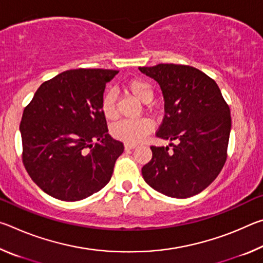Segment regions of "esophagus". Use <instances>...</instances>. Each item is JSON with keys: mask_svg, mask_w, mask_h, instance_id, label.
Instances as JSON below:
<instances>
[{"mask_svg": "<svg viewBox=\"0 0 263 263\" xmlns=\"http://www.w3.org/2000/svg\"><path fill=\"white\" fill-rule=\"evenodd\" d=\"M136 147H137L136 144H124V148H125L126 151L133 149V148H136Z\"/></svg>", "mask_w": 263, "mask_h": 263, "instance_id": "1", "label": "esophagus"}]
</instances>
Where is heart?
Returning <instances> with one entry per match:
<instances>
[{
	"label": "heart",
	"mask_w": 263,
	"mask_h": 263,
	"mask_svg": "<svg viewBox=\"0 0 263 263\" xmlns=\"http://www.w3.org/2000/svg\"><path fill=\"white\" fill-rule=\"evenodd\" d=\"M125 90L141 103H148L153 99V88L144 80L135 79L126 82ZM116 92L112 89H108L102 97V112L108 119L116 117ZM154 124L149 118L139 119H123L115 123L111 127V135L115 139L121 140L126 144H137L141 141L153 130Z\"/></svg>",
	"instance_id": "heart-1"
}]
</instances>
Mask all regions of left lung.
<instances>
[{"label": "left lung", "mask_w": 263, "mask_h": 263, "mask_svg": "<svg viewBox=\"0 0 263 263\" xmlns=\"http://www.w3.org/2000/svg\"><path fill=\"white\" fill-rule=\"evenodd\" d=\"M161 88L164 117L157 137L171 142L152 146L141 169L146 183L168 197L186 198L210 185L226 161L231 112L217 83L191 66L159 64L139 67Z\"/></svg>", "instance_id": "obj_1"}]
</instances>
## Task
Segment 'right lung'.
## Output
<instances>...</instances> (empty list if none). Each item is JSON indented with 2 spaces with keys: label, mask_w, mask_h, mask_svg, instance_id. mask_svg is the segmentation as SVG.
I'll return each instance as SVG.
<instances>
[{
  "label": "right lung",
  "mask_w": 263,
  "mask_h": 263,
  "mask_svg": "<svg viewBox=\"0 0 263 263\" xmlns=\"http://www.w3.org/2000/svg\"><path fill=\"white\" fill-rule=\"evenodd\" d=\"M117 73L66 70L44 82L24 109L20 125L24 167L52 197L81 201L110 181L124 145L108 133L102 97Z\"/></svg>",
  "instance_id": "right-lung-1"
}]
</instances>
